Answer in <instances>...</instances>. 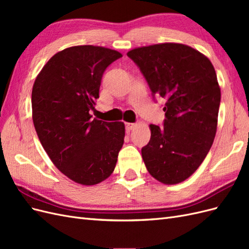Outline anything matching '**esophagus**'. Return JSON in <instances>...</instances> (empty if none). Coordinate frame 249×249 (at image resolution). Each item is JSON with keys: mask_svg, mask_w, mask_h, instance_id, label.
Listing matches in <instances>:
<instances>
[{"mask_svg": "<svg viewBox=\"0 0 249 249\" xmlns=\"http://www.w3.org/2000/svg\"><path fill=\"white\" fill-rule=\"evenodd\" d=\"M137 124H131V123H126L125 124V129L127 130V131H131V130H133L135 126H136Z\"/></svg>", "mask_w": 249, "mask_h": 249, "instance_id": "obj_1", "label": "esophagus"}]
</instances>
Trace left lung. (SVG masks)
Segmentation results:
<instances>
[{
	"mask_svg": "<svg viewBox=\"0 0 249 249\" xmlns=\"http://www.w3.org/2000/svg\"><path fill=\"white\" fill-rule=\"evenodd\" d=\"M155 95L166 100L163 126L150 124L141 154L159 182L178 184L205 160L217 131L220 87L208 57L182 43L165 42L127 52Z\"/></svg>",
	"mask_w": 249,
	"mask_h": 249,
	"instance_id": "left-lung-1",
	"label": "left lung"
}]
</instances>
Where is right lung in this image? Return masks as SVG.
Masks as SVG:
<instances>
[{
	"label": "right lung",
	"mask_w": 249,
	"mask_h": 249,
	"mask_svg": "<svg viewBox=\"0 0 249 249\" xmlns=\"http://www.w3.org/2000/svg\"><path fill=\"white\" fill-rule=\"evenodd\" d=\"M119 52L96 46L67 48L36 77L32 118L42 147L64 176L96 185L111 176L124 138V124L92 118L104 71Z\"/></svg>",
	"instance_id": "1"
}]
</instances>
